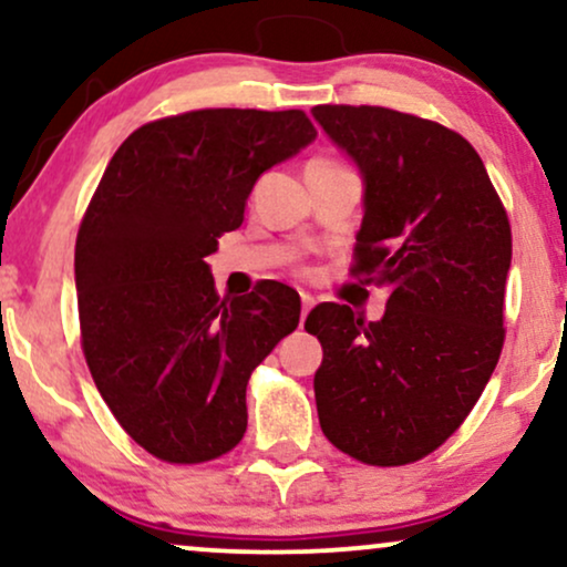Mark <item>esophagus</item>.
<instances>
[{"label": "esophagus", "instance_id": "34e87169", "mask_svg": "<svg viewBox=\"0 0 567 567\" xmlns=\"http://www.w3.org/2000/svg\"><path fill=\"white\" fill-rule=\"evenodd\" d=\"M313 296H309V292H301V313H303V319H306V313H309L311 309H313Z\"/></svg>", "mask_w": 567, "mask_h": 567}]
</instances>
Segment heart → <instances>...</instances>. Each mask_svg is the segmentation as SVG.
Returning a JSON list of instances; mask_svg holds the SVG:
<instances>
[{"label":"heart","instance_id":"b5f03b06","mask_svg":"<svg viewBox=\"0 0 567 567\" xmlns=\"http://www.w3.org/2000/svg\"><path fill=\"white\" fill-rule=\"evenodd\" d=\"M317 161H327V158H317Z\"/></svg>","mask_w":567,"mask_h":567}]
</instances>
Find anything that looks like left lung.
<instances>
[{
  "mask_svg": "<svg viewBox=\"0 0 567 567\" xmlns=\"http://www.w3.org/2000/svg\"><path fill=\"white\" fill-rule=\"evenodd\" d=\"M313 118L364 176L351 275L388 288L380 322L319 303L306 332L332 446L374 467L422 460L481 399L504 346L513 231L462 134L378 105H317Z\"/></svg>",
  "mask_w": 567,
  "mask_h": 567,
  "instance_id": "left-lung-1",
  "label": "left lung"
}]
</instances>
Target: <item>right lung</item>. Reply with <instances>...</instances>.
<instances>
[{"mask_svg":"<svg viewBox=\"0 0 567 567\" xmlns=\"http://www.w3.org/2000/svg\"><path fill=\"white\" fill-rule=\"evenodd\" d=\"M303 111L206 107L124 140L76 237L81 349L118 425L172 465L231 452L250 372L290 336L301 298L264 279L218 298L206 258L237 229L258 176L309 145Z\"/></svg>","mask_w":567,"mask_h":567,"instance_id":"obj_1","label":"right lung"}]
</instances>
